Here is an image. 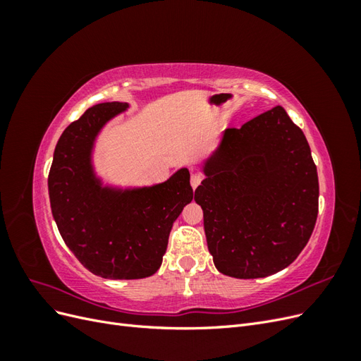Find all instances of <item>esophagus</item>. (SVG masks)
I'll return each instance as SVG.
<instances>
[{"label": "esophagus", "mask_w": 361, "mask_h": 361, "mask_svg": "<svg viewBox=\"0 0 361 361\" xmlns=\"http://www.w3.org/2000/svg\"><path fill=\"white\" fill-rule=\"evenodd\" d=\"M200 182H202V176L200 174H197V173H192L191 174V187H192V190H195L200 185Z\"/></svg>", "instance_id": "1"}]
</instances>
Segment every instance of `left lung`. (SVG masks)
I'll return each instance as SVG.
<instances>
[{"instance_id":"obj_1","label":"left lung","mask_w":361,"mask_h":361,"mask_svg":"<svg viewBox=\"0 0 361 361\" xmlns=\"http://www.w3.org/2000/svg\"><path fill=\"white\" fill-rule=\"evenodd\" d=\"M194 192L216 269L235 279L285 269L309 243L319 182L310 146L283 106L227 128Z\"/></svg>"}]
</instances>
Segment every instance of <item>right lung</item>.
<instances>
[{
  "instance_id": "obj_1",
  "label": "right lung",
  "mask_w": 361,
  "mask_h": 361,
  "mask_svg": "<svg viewBox=\"0 0 361 361\" xmlns=\"http://www.w3.org/2000/svg\"><path fill=\"white\" fill-rule=\"evenodd\" d=\"M123 102L89 108L59 140L48 176L49 202L69 250L94 276L145 279L159 269L173 223L192 200L188 169L154 187H102L94 176L92 150L97 134Z\"/></svg>"
}]
</instances>
